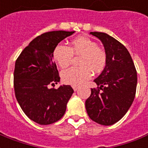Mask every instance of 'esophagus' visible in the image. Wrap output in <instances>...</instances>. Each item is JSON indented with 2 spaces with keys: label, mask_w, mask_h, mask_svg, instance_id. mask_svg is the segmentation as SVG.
Masks as SVG:
<instances>
[{
  "label": "esophagus",
  "mask_w": 148,
  "mask_h": 148,
  "mask_svg": "<svg viewBox=\"0 0 148 148\" xmlns=\"http://www.w3.org/2000/svg\"><path fill=\"white\" fill-rule=\"evenodd\" d=\"M73 90H74V91H77V90H78L79 87H78V86H73Z\"/></svg>",
  "instance_id": "esophagus-1"
}]
</instances>
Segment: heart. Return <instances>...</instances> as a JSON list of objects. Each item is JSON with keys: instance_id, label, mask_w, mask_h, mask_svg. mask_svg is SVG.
<instances>
[{"instance_id": "1", "label": "heart", "mask_w": 148, "mask_h": 148, "mask_svg": "<svg viewBox=\"0 0 148 148\" xmlns=\"http://www.w3.org/2000/svg\"><path fill=\"white\" fill-rule=\"evenodd\" d=\"M73 54L79 55L80 67L69 68L62 71V79L68 85L79 86L88 81L94 73H101L106 65L105 52L90 38L79 36L72 41L71 47L58 44L53 51V58L61 68L70 65Z\"/></svg>"}]
</instances>
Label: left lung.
I'll return each mask as SVG.
<instances>
[{"mask_svg": "<svg viewBox=\"0 0 148 148\" xmlns=\"http://www.w3.org/2000/svg\"><path fill=\"white\" fill-rule=\"evenodd\" d=\"M101 41L107 56L104 70L94 82L86 101L89 117L103 125L117 123L125 115L136 95L137 74L133 59L124 45L107 33L90 32Z\"/></svg>", "mask_w": 148, "mask_h": 148, "instance_id": "1", "label": "left lung"}]
</instances>
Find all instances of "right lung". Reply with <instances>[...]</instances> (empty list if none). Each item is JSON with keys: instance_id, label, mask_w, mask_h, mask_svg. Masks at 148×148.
<instances>
[{"instance_id": "right-lung-1", "label": "right lung", "mask_w": 148, "mask_h": 148, "mask_svg": "<svg viewBox=\"0 0 148 148\" xmlns=\"http://www.w3.org/2000/svg\"><path fill=\"white\" fill-rule=\"evenodd\" d=\"M74 33L58 30L43 33L31 41L15 62L16 99L28 118L40 125L52 124L62 119L74 92L69 85L50 88L60 81L53 51Z\"/></svg>"}]
</instances>
